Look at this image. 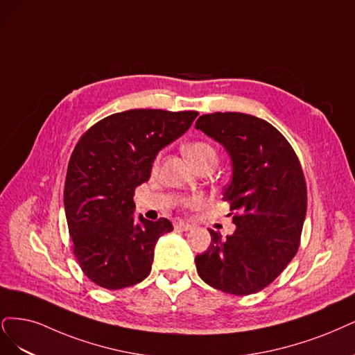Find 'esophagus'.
Listing matches in <instances>:
<instances>
[{"label": "esophagus", "instance_id": "1", "mask_svg": "<svg viewBox=\"0 0 355 355\" xmlns=\"http://www.w3.org/2000/svg\"><path fill=\"white\" fill-rule=\"evenodd\" d=\"M175 228H177V230H181V232H189L193 228V224L187 223V221H178L175 224Z\"/></svg>", "mask_w": 355, "mask_h": 355}]
</instances>
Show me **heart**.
I'll return each mask as SVG.
<instances>
[{
    "instance_id": "obj_1",
    "label": "heart",
    "mask_w": 355,
    "mask_h": 355,
    "mask_svg": "<svg viewBox=\"0 0 355 355\" xmlns=\"http://www.w3.org/2000/svg\"><path fill=\"white\" fill-rule=\"evenodd\" d=\"M184 153L190 159V162L194 165V168L202 166V165H216V161H218V155H216L215 148L205 141H193L184 146ZM186 207H198L200 203V199L198 196H193L184 200Z\"/></svg>"
}]
</instances>
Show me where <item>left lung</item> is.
Listing matches in <instances>:
<instances>
[{
  "mask_svg": "<svg viewBox=\"0 0 355 355\" xmlns=\"http://www.w3.org/2000/svg\"><path fill=\"white\" fill-rule=\"evenodd\" d=\"M196 130L230 157L223 193L234 211L233 234L209 230L207 252L194 258L200 279L232 295H250L274 282L300 248L306 186L288 140L264 119L239 112L202 115ZM232 215V214H230Z\"/></svg>",
  "mask_w": 355,
  "mask_h": 355,
  "instance_id": "1",
  "label": "left lung"
}]
</instances>
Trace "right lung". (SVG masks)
<instances>
[{
	"label": "right lung",
	"instance_id": "obj_1",
	"mask_svg": "<svg viewBox=\"0 0 355 355\" xmlns=\"http://www.w3.org/2000/svg\"><path fill=\"white\" fill-rule=\"evenodd\" d=\"M198 112L132 109L91 127L71 156L64 212L85 276L109 291L143 282L169 220H135V189L150 178L157 153L184 134Z\"/></svg>",
	"mask_w": 355,
	"mask_h": 355
}]
</instances>
